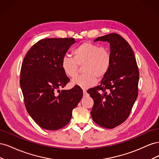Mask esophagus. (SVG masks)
<instances>
[{
    "label": "esophagus",
    "instance_id": "esophagus-1",
    "mask_svg": "<svg viewBox=\"0 0 159 159\" xmlns=\"http://www.w3.org/2000/svg\"><path fill=\"white\" fill-rule=\"evenodd\" d=\"M83 93H84V96H86V95H88L87 91H86L85 90H84V91H83Z\"/></svg>",
    "mask_w": 159,
    "mask_h": 159
}]
</instances>
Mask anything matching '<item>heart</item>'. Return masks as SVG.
Wrapping results in <instances>:
<instances>
[{"mask_svg": "<svg viewBox=\"0 0 159 159\" xmlns=\"http://www.w3.org/2000/svg\"><path fill=\"white\" fill-rule=\"evenodd\" d=\"M73 57L64 56L61 66L64 74L70 78L78 74V66H83V74L71 81V85L87 89L94 86L98 78L107 74L111 64V54L106 47L99 46L90 42H85L72 52Z\"/></svg>", "mask_w": 159, "mask_h": 159, "instance_id": "heart-1", "label": "heart"}]
</instances>
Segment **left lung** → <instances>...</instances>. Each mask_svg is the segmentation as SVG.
<instances>
[{
	"mask_svg": "<svg viewBox=\"0 0 159 159\" xmlns=\"http://www.w3.org/2000/svg\"><path fill=\"white\" fill-rule=\"evenodd\" d=\"M94 41L109 43L111 64L100 85L88 90L94 102L91 115L99 126L113 129L129 116L138 96L139 71L131 47L122 36L111 33Z\"/></svg>",
	"mask_w": 159,
	"mask_h": 159,
	"instance_id": "8db88e82",
	"label": "left lung"
}]
</instances>
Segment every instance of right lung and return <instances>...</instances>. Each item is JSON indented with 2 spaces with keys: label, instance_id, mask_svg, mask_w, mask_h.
<instances>
[{
  "label": "right lung",
  "instance_id": "add662e5",
  "mask_svg": "<svg viewBox=\"0 0 159 159\" xmlns=\"http://www.w3.org/2000/svg\"><path fill=\"white\" fill-rule=\"evenodd\" d=\"M75 42L73 38L42 39L31 47L22 61L20 85L25 107L34 121L44 129L56 131L66 125L72 110L83 97L78 86L59 89L70 81L61 61Z\"/></svg>",
  "mask_w": 159,
  "mask_h": 159
}]
</instances>
